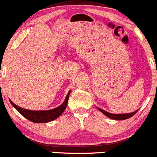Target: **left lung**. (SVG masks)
<instances>
[{
    "label": "left lung",
    "instance_id": "8db88e82",
    "mask_svg": "<svg viewBox=\"0 0 157 157\" xmlns=\"http://www.w3.org/2000/svg\"><path fill=\"white\" fill-rule=\"evenodd\" d=\"M98 109L101 111V113H104L105 116H107L108 117L111 119H114V120H125V119H128L129 117H132L135 113L137 112V110L135 111V112H132V113H123V114H113V113H108L106 111L103 110V109H100L98 108Z\"/></svg>",
    "mask_w": 157,
    "mask_h": 157
}]
</instances>
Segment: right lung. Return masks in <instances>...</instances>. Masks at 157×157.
Returning a JSON list of instances; mask_svg holds the SVG:
<instances>
[{"label": "right lung", "instance_id": "right-lung-1", "mask_svg": "<svg viewBox=\"0 0 157 157\" xmlns=\"http://www.w3.org/2000/svg\"><path fill=\"white\" fill-rule=\"evenodd\" d=\"M70 96V91L68 92L67 97H66L65 101H63L62 105L58 106L57 108H55L50 110H44V111H34L29 110V109H23L21 107H19L16 104L10 101V103L14 106V108L21 113L22 116L27 118L28 120L31 121L34 123H46L52 121L55 119L58 118L60 115L63 113L65 110L66 107L67 105L68 98Z\"/></svg>", "mask_w": 157, "mask_h": 157}]
</instances>
